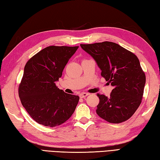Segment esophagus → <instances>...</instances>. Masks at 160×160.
I'll return each mask as SVG.
<instances>
[{
    "mask_svg": "<svg viewBox=\"0 0 160 160\" xmlns=\"http://www.w3.org/2000/svg\"><path fill=\"white\" fill-rule=\"evenodd\" d=\"M88 95H89V93H85V92H83V93H80L79 94V96H80V98H85V97H87Z\"/></svg>",
    "mask_w": 160,
    "mask_h": 160,
    "instance_id": "esophagus-1",
    "label": "esophagus"
}]
</instances>
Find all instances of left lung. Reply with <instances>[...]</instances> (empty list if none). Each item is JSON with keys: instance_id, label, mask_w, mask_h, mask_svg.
I'll list each match as a JSON object with an SVG mask.
<instances>
[{"instance_id": "1", "label": "left lung", "mask_w": 160, "mask_h": 160, "mask_svg": "<svg viewBox=\"0 0 160 160\" xmlns=\"http://www.w3.org/2000/svg\"><path fill=\"white\" fill-rule=\"evenodd\" d=\"M101 69V76L113 87L109 97L98 93L96 113L109 123L128 120L140 107L146 82L138 57L118 44L105 41L80 44Z\"/></svg>"}]
</instances>
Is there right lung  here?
<instances>
[{"label": "right lung", "mask_w": 160, "mask_h": 160, "mask_svg": "<svg viewBox=\"0 0 160 160\" xmlns=\"http://www.w3.org/2000/svg\"><path fill=\"white\" fill-rule=\"evenodd\" d=\"M78 47H47L26 63L18 95L24 108L38 124L57 127L69 120L76 109L79 96L64 93L56 82Z\"/></svg>", "instance_id": "add662e5"}]
</instances>
